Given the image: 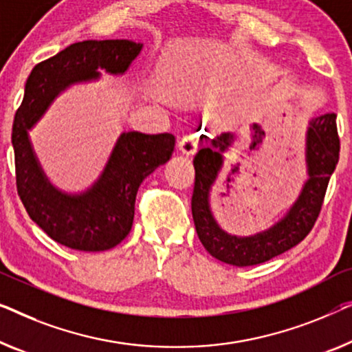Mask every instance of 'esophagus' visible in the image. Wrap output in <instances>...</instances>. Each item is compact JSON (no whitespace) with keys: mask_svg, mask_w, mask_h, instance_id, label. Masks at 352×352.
I'll list each match as a JSON object with an SVG mask.
<instances>
[{"mask_svg":"<svg viewBox=\"0 0 352 352\" xmlns=\"http://www.w3.org/2000/svg\"><path fill=\"white\" fill-rule=\"evenodd\" d=\"M177 146H179V151L182 152V154L192 155L198 147V136L193 135V133L182 136L179 144H177Z\"/></svg>","mask_w":352,"mask_h":352,"instance_id":"1","label":"esophagus"}]
</instances>
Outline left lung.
I'll list each match as a JSON object with an SVG mask.
<instances>
[{"label": "left lung", "instance_id": "obj_1", "mask_svg": "<svg viewBox=\"0 0 352 352\" xmlns=\"http://www.w3.org/2000/svg\"><path fill=\"white\" fill-rule=\"evenodd\" d=\"M232 133L211 140L193 159L195 186L192 216L197 235L208 252L217 261L249 267L267 262L303 241L318 221L330 176L338 164L340 136L337 114L316 117L307 131V164L309 179L290 211L272 228L252 236H235L223 232L210 210V190L222 166V152L230 146Z\"/></svg>", "mask_w": 352, "mask_h": 352}]
</instances>
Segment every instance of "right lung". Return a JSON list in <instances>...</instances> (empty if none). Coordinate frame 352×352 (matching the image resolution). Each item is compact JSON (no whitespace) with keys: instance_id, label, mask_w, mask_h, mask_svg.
<instances>
[{"instance_id":"right-lung-1","label":"right lung","mask_w":352,"mask_h":352,"mask_svg":"<svg viewBox=\"0 0 352 352\" xmlns=\"http://www.w3.org/2000/svg\"><path fill=\"white\" fill-rule=\"evenodd\" d=\"M141 49V43L129 39L80 41L38 63L25 84L22 104L12 124L17 193L32 221L63 246L106 251L129 235L141 182L170 160L176 138L171 133H122L100 179L87 192L68 195L44 176L30 144L28 130L68 85L96 79L100 69L125 73Z\"/></svg>"}]
</instances>
